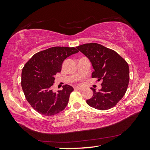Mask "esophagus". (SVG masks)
Segmentation results:
<instances>
[{
	"label": "esophagus",
	"instance_id": "esophagus-1",
	"mask_svg": "<svg viewBox=\"0 0 150 150\" xmlns=\"http://www.w3.org/2000/svg\"><path fill=\"white\" fill-rule=\"evenodd\" d=\"M75 90H79V91H82L84 90V89L83 88H79V87H76V88H75Z\"/></svg>",
	"mask_w": 150,
	"mask_h": 150
}]
</instances>
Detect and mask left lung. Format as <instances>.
Returning <instances> with one entry per match:
<instances>
[{
	"mask_svg": "<svg viewBox=\"0 0 150 150\" xmlns=\"http://www.w3.org/2000/svg\"><path fill=\"white\" fill-rule=\"evenodd\" d=\"M90 59L94 71L92 78L102 80V88L86 100L89 106L99 110L112 108L125 95L129 81L128 64L114 50L97 43L84 44L77 47Z\"/></svg>",
	"mask_w": 150,
	"mask_h": 150,
	"instance_id": "obj_1",
	"label": "left lung"
}]
</instances>
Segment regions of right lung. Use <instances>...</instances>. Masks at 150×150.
<instances>
[{"mask_svg":"<svg viewBox=\"0 0 150 150\" xmlns=\"http://www.w3.org/2000/svg\"><path fill=\"white\" fill-rule=\"evenodd\" d=\"M77 52L74 47H50L35 54L23 67L22 90L27 101L38 113L52 116L65 109L73 87L66 84L62 90L53 93L52 86L55 76L61 71L64 60Z\"/></svg>","mask_w":150,"mask_h":150,"instance_id":"add662e5","label":"right lung"}]
</instances>
